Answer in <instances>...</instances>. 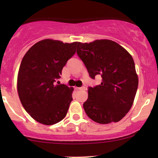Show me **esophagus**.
Returning a JSON list of instances; mask_svg holds the SVG:
<instances>
[{"label":"esophagus","mask_w":158,"mask_h":158,"mask_svg":"<svg viewBox=\"0 0 158 158\" xmlns=\"http://www.w3.org/2000/svg\"><path fill=\"white\" fill-rule=\"evenodd\" d=\"M77 89H78L79 90H85V87H84V86H82V87L77 88Z\"/></svg>","instance_id":"obj_1"}]
</instances>
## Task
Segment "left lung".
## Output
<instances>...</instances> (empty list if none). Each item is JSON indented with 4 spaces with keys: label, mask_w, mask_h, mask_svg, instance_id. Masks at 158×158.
<instances>
[{
    "label": "left lung",
    "mask_w": 158,
    "mask_h": 158,
    "mask_svg": "<svg viewBox=\"0 0 158 158\" xmlns=\"http://www.w3.org/2000/svg\"><path fill=\"white\" fill-rule=\"evenodd\" d=\"M77 55L89 76L101 75L100 85L88 88L83 108L88 117L99 124L120 121L132 106L138 87L135 64L130 54L115 42H78Z\"/></svg>",
    "instance_id": "8db88e82"
}]
</instances>
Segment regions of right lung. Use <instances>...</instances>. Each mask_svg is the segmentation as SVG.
I'll list each match as a JSON object with an SVG mask.
<instances>
[{
	"label": "right lung",
	"instance_id": "obj_1",
	"mask_svg": "<svg viewBox=\"0 0 158 158\" xmlns=\"http://www.w3.org/2000/svg\"><path fill=\"white\" fill-rule=\"evenodd\" d=\"M77 44L44 40L34 44L23 57L17 89L23 108L36 122L52 125L65 117L73 88L57 85L56 81Z\"/></svg>",
	"mask_w": 158,
	"mask_h": 158
}]
</instances>
